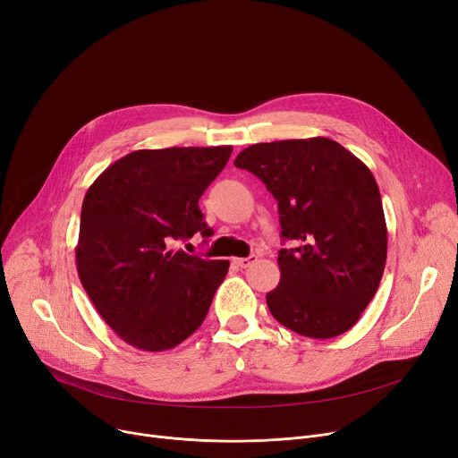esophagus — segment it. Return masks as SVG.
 <instances>
[{"label": "esophagus", "instance_id": "34e87169", "mask_svg": "<svg viewBox=\"0 0 458 458\" xmlns=\"http://www.w3.org/2000/svg\"><path fill=\"white\" fill-rule=\"evenodd\" d=\"M256 258H258L256 254H250L247 258H233V264L237 267H249V266H252L256 262Z\"/></svg>", "mask_w": 458, "mask_h": 458}]
</instances>
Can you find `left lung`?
I'll use <instances>...</instances> for the list:
<instances>
[{
    "label": "left lung",
    "instance_id": "left-lung-1",
    "mask_svg": "<svg viewBox=\"0 0 458 458\" xmlns=\"http://www.w3.org/2000/svg\"><path fill=\"white\" fill-rule=\"evenodd\" d=\"M237 168L262 180L278 202L281 283L266 300L278 324L310 339L346 333L380 286L387 228L372 172L339 142L254 144Z\"/></svg>",
    "mask_w": 458,
    "mask_h": 458
}]
</instances>
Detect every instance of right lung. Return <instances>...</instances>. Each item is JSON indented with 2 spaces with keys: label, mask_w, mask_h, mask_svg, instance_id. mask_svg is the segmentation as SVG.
Instances as JSON below:
<instances>
[{
  "label": "right lung",
  "mask_w": 458,
  "mask_h": 458,
  "mask_svg": "<svg viewBox=\"0 0 458 458\" xmlns=\"http://www.w3.org/2000/svg\"><path fill=\"white\" fill-rule=\"evenodd\" d=\"M232 146L138 149L110 165L88 189L78 276L95 309L127 344L163 352L198 327L228 273L172 242L213 235L198 200L223 172Z\"/></svg>",
  "instance_id": "obj_1"
}]
</instances>
